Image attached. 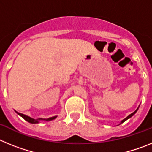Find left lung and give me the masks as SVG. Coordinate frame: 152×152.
<instances>
[{"label":"left lung","instance_id":"1","mask_svg":"<svg viewBox=\"0 0 152 152\" xmlns=\"http://www.w3.org/2000/svg\"><path fill=\"white\" fill-rule=\"evenodd\" d=\"M137 110H138V109H137V110H135V112H133V113H131V114H130L129 116H127V117H126V119H123V121H122V122H121V123H124V122H125V121H126V120H127V119H129V118H131V117H132V116H133L134 114H135V113H136V112H137Z\"/></svg>","mask_w":152,"mask_h":152}]
</instances>
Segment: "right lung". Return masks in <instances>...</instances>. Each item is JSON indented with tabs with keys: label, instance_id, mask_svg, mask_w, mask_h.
I'll return each instance as SVG.
<instances>
[{
	"label": "right lung",
	"instance_id": "add662e5",
	"mask_svg": "<svg viewBox=\"0 0 152 152\" xmlns=\"http://www.w3.org/2000/svg\"><path fill=\"white\" fill-rule=\"evenodd\" d=\"M17 113L20 115V116H22L23 118L25 120H26L27 122H29V123H39V120H46V121H51V120H52V119H55L56 118V116H53V117H51V118H49V119H33V118L29 117V116H26V115H24V114H22V113Z\"/></svg>",
	"mask_w": 152,
	"mask_h": 152
}]
</instances>
